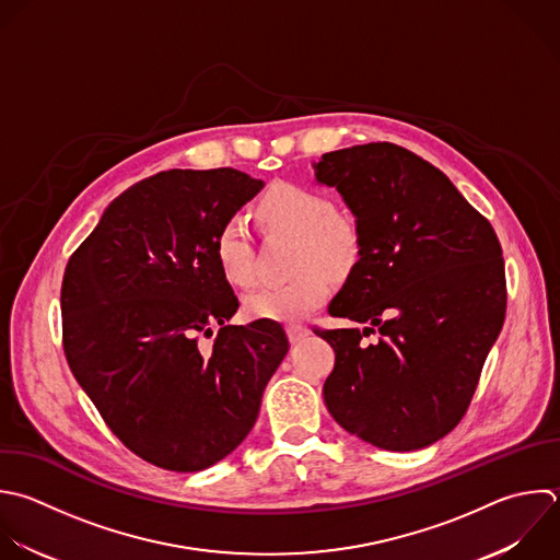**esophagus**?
<instances>
[{"mask_svg": "<svg viewBox=\"0 0 560 560\" xmlns=\"http://www.w3.org/2000/svg\"><path fill=\"white\" fill-rule=\"evenodd\" d=\"M287 332H289L291 343H298V341H302V339H306L311 335V330L306 326H302V324H289Z\"/></svg>", "mask_w": 560, "mask_h": 560, "instance_id": "esophagus-1", "label": "esophagus"}]
</instances>
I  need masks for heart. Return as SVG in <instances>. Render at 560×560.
<instances>
[{
    "mask_svg": "<svg viewBox=\"0 0 560 560\" xmlns=\"http://www.w3.org/2000/svg\"><path fill=\"white\" fill-rule=\"evenodd\" d=\"M256 219L269 234L293 236L284 282L265 284L245 298L254 319L293 322L324 302L330 276L350 273L363 256V228L348 210H335L330 199L313 188L278 184L256 203ZM214 258L228 282L249 287L256 278L254 243L245 219H228L214 238Z\"/></svg>",
    "mask_w": 560,
    "mask_h": 560,
    "instance_id": "b5f03b06",
    "label": "heart"
}]
</instances>
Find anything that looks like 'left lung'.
I'll return each mask as SVG.
<instances>
[{
  "mask_svg": "<svg viewBox=\"0 0 560 560\" xmlns=\"http://www.w3.org/2000/svg\"><path fill=\"white\" fill-rule=\"evenodd\" d=\"M315 177L339 190L365 236L328 313L368 328H313L335 350L326 407L378 448L429 446L464 418L503 326L499 238L440 168L398 144L326 153ZM370 331L380 341L363 345Z\"/></svg>",
  "mask_w": 560,
  "mask_h": 560,
  "instance_id": "1",
  "label": "left lung"
}]
</instances>
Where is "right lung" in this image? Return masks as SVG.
<instances>
[{
    "label": "right lung",
    "instance_id": "add662e5",
    "mask_svg": "<svg viewBox=\"0 0 560 560\" xmlns=\"http://www.w3.org/2000/svg\"><path fill=\"white\" fill-rule=\"evenodd\" d=\"M262 186L236 168L158 173L114 199L68 260L70 370L112 433L160 468L195 472L232 453L289 350L273 319L228 326L238 298L214 258L219 228Z\"/></svg>",
    "mask_w": 560,
    "mask_h": 560
}]
</instances>
